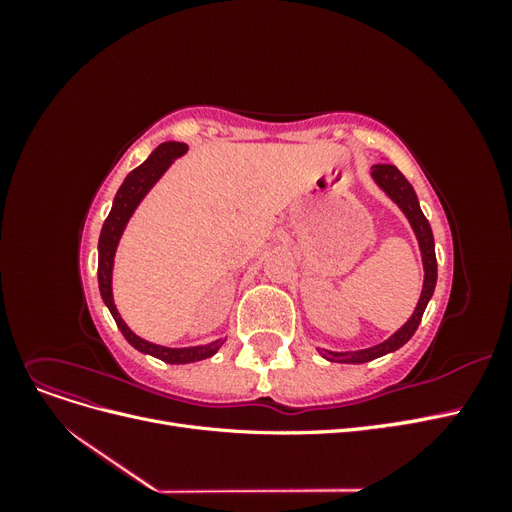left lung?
I'll return each mask as SVG.
<instances>
[{
  "label": "left lung",
  "instance_id": "left-lung-1",
  "mask_svg": "<svg viewBox=\"0 0 512 512\" xmlns=\"http://www.w3.org/2000/svg\"><path fill=\"white\" fill-rule=\"evenodd\" d=\"M371 177L376 179L380 188L395 200L399 209L404 211L406 218L410 220V224L416 232L418 245H421V252H423L425 284H423L421 299H418V305L414 309L412 318L393 337H389L386 342H382L374 348L359 350V352H329V350L320 352L324 359L335 361V363H367V361L378 359V356H382V354H389V352L404 346L408 339L414 335V331L418 329V324H421L423 312H425V307L431 299L433 288H436V280H438V262H436V247H433V232H431V226L423 215L421 207H418V198L414 194V188L410 185V181L404 175H401L399 168L393 166V164L371 166Z\"/></svg>",
  "mask_w": 512,
  "mask_h": 512
}]
</instances>
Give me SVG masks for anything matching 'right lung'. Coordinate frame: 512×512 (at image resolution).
I'll return each mask as SVG.
<instances>
[{
  "instance_id": "1",
  "label": "right lung",
  "mask_w": 512,
  "mask_h": 512,
  "mask_svg": "<svg viewBox=\"0 0 512 512\" xmlns=\"http://www.w3.org/2000/svg\"><path fill=\"white\" fill-rule=\"evenodd\" d=\"M188 149L183 143H162L158 149H153L151 156L138 166L134 168L132 173L126 177V181L121 183V188L115 196V203L111 213H108V218L104 220L102 232H100V241H98V284H100V292H102V299L106 303V307L111 309V314L117 322L119 331L123 333V337L128 339V342L141 352H147L151 356H156V359L164 361V363H194V361H203L213 356L215 352L220 350L222 346V339L218 342H213L209 346H198V348H164V346H156V344H149L145 339L136 337L128 327L126 322L121 320L117 307L113 303V290H111V273H113V258H115V250H117V243L123 228H126V222L130 220V215L134 213L136 205L141 203L143 196L151 190V185L156 183L164 170L168 168V164L173 162L177 156Z\"/></svg>"
}]
</instances>
